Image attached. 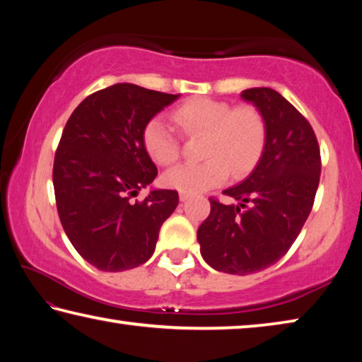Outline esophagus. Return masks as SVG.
Listing matches in <instances>:
<instances>
[{
  "instance_id": "1",
  "label": "esophagus",
  "mask_w": 362,
  "mask_h": 362,
  "mask_svg": "<svg viewBox=\"0 0 362 362\" xmlns=\"http://www.w3.org/2000/svg\"><path fill=\"white\" fill-rule=\"evenodd\" d=\"M179 196H180V201H182V203H185V201H187V199H189V196H192V194H188V193H180Z\"/></svg>"
}]
</instances>
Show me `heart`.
I'll return each mask as SVG.
<instances>
[{
	"label": "heart",
	"mask_w": 362,
	"mask_h": 362,
	"mask_svg": "<svg viewBox=\"0 0 362 362\" xmlns=\"http://www.w3.org/2000/svg\"><path fill=\"white\" fill-rule=\"evenodd\" d=\"M173 119L187 137H203V163L180 164L163 175V183L180 193H203L222 185L231 173L241 177L252 169L267 142V122L252 105L194 97L173 112ZM145 151L159 166H169L180 155L179 139L161 118L146 122L142 132Z\"/></svg>",
	"instance_id": "obj_1"
}]
</instances>
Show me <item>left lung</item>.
Segmentation results:
<instances>
[{
  "label": "left lung",
  "instance_id": "1",
  "mask_svg": "<svg viewBox=\"0 0 362 362\" xmlns=\"http://www.w3.org/2000/svg\"><path fill=\"white\" fill-rule=\"evenodd\" d=\"M241 99L265 118V148L246 179L223 189L240 203L209 199L198 243L207 265L246 276L274 265L297 240L320 185L321 156L310 122L276 90L250 88Z\"/></svg>",
  "mask_w": 362,
  "mask_h": 362
}]
</instances>
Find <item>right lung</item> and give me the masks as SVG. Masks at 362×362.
<instances>
[{
    "label": "right lung",
    "mask_w": 362,
    "mask_h": 362,
    "mask_svg": "<svg viewBox=\"0 0 362 362\" xmlns=\"http://www.w3.org/2000/svg\"><path fill=\"white\" fill-rule=\"evenodd\" d=\"M179 97L118 83L86 97L66 121L52 170L57 211L73 247L97 269L145 263L179 204L175 189L161 188L131 201L158 175L144 127Z\"/></svg>",
    "instance_id": "1"
}]
</instances>
